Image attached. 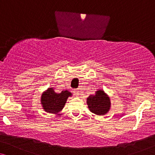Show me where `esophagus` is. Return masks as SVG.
Returning <instances> with one entry per match:
<instances>
[{
	"label": "esophagus",
	"instance_id": "1",
	"mask_svg": "<svg viewBox=\"0 0 155 155\" xmlns=\"http://www.w3.org/2000/svg\"><path fill=\"white\" fill-rule=\"evenodd\" d=\"M73 92H74V94H75V95H78V94H79V90H78V89H75V90H74Z\"/></svg>",
	"mask_w": 155,
	"mask_h": 155
}]
</instances>
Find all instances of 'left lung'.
<instances>
[{"label":"left lung","mask_w":155,"mask_h":155,"mask_svg":"<svg viewBox=\"0 0 155 155\" xmlns=\"http://www.w3.org/2000/svg\"><path fill=\"white\" fill-rule=\"evenodd\" d=\"M90 111L97 115H104L110 109L109 97L102 90L97 91L94 95H90L87 99Z\"/></svg>","instance_id":"left-lung-1"}]
</instances>
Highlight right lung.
Here are the masks:
<instances>
[{
    "label": "right lung",
    "instance_id": "obj_1",
    "mask_svg": "<svg viewBox=\"0 0 155 155\" xmlns=\"http://www.w3.org/2000/svg\"><path fill=\"white\" fill-rule=\"evenodd\" d=\"M69 91H62L56 93L53 88H48L47 91L41 95V102L43 109L48 113L56 114L63 109L68 97L71 96Z\"/></svg>",
    "mask_w": 155,
    "mask_h": 155
}]
</instances>
